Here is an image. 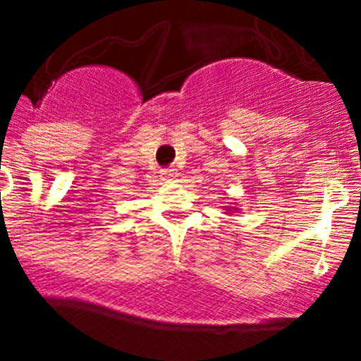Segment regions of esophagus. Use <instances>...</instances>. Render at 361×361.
Instances as JSON below:
<instances>
[{
  "label": "esophagus",
  "instance_id": "1",
  "mask_svg": "<svg viewBox=\"0 0 361 361\" xmlns=\"http://www.w3.org/2000/svg\"><path fill=\"white\" fill-rule=\"evenodd\" d=\"M175 175H177V171H175L173 168H168V170H162V178H164V180H173Z\"/></svg>",
  "mask_w": 361,
  "mask_h": 361
}]
</instances>
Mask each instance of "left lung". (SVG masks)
<instances>
[{
    "label": "left lung",
    "instance_id": "left-lung-1",
    "mask_svg": "<svg viewBox=\"0 0 361 361\" xmlns=\"http://www.w3.org/2000/svg\"><path fill=\"white\" fill-rule=\"evenodd\" d=\"M222 208H224L226 213H229V215H231V213H235V212H238V209L233 206V202H228L226 206H222Z\"/></svg>",
    "mask_w": 361,
    "mask_h": 361
}]
</instances>
